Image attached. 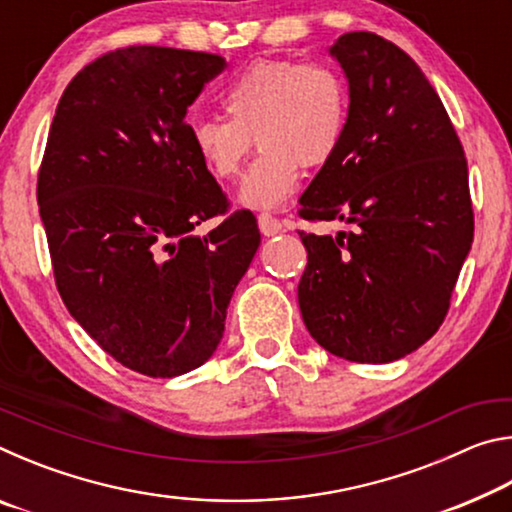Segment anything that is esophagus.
Returning a JSON list of instances; mask_svg holds the SVG:
<instances>
[{"instance_id":"1","label":"esophagus","mask_w":512,"mask_h":512,"mask_svg":"<svg viewBox=\"0 0 512 512\" xmlns=\"http://www.w3.org/2000/svg\"><path fill=\"white\" fill-rule=\"evenodd\" d=\"M257 225H259V230H262L264 237H273V235H277V232H282V223L271 214H259Z\"/></svg>"}]
</instances>
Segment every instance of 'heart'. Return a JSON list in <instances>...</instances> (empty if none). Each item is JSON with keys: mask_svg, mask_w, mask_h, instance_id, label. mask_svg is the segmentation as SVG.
<instances>
[{"mask_svg": "<svg viewBox=\"0 0 512 512\" xmlns=\"http://www.w3.org/2000/svg\"><path fill=\"white\" fill-rule=\"evenodd\" d=\"M223 117H196L189 140L216 178L237 176L259 151L239 187V203L273 210L296 192L300 167L318 169L334 158L348 128V85L334 67L296 60H262L223 94Z\"/></svg>", "mask_w": 512, "mask_h": 512, "instance_id": "1", "label": "heart"}]
</instances>
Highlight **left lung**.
I'll list each match as a JSON object with an SVG mask.
<instances>
[{"mask_svg":"<svg viewBox=\"0 0 512 512\" xmlns=\"http://www.w3.org/2000/svg\"><path fill=\"white\" fill-rule=\"evenodd\" d=\"M329 56L348 79V128L300 196V216L352 230L300 232L298 305L320 348L391 363L447 316L474 237L467 162L443 101L400 47L354 31Z\"/></svg>","mask_w":512,"mask_h":512,"instance_id":"left-lung-1","label":"left lung"}]
</instances>
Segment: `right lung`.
Returning <instances> with one entry per match:
<instances>
[{"label": "right lung", "mask_w": 512, "mask_h": 512, "mask_svg": "<svg viewBox=\"0 0 512 512\" xmlns=\"http://www.w3.org/2000/svg\"><path fill=\"white\" fill-rule=\"evenodd\" d=\"M225 58L126 47L85 65L58 101L38 176L56 287L121 366L178 377L212 357L259 248L253 212H228L198 158L187 108Z\"/></svg>", "instance_id": "1"}]
</instances>
